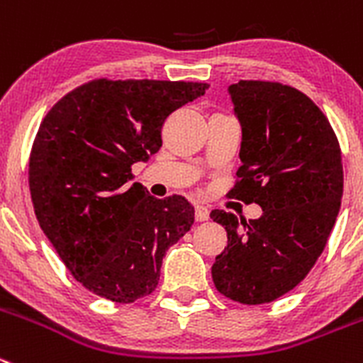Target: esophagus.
Segmentation results:
<instances>
[{"instance_id":"obj_1","label":"esophagus","mask_w":363,"mask_h":363,"mask_svg":"<svg viewBox=\"0 0 363 363\" xmlns=\"http://www.w3.org/2000/svg\"><path fill=\"white\" fill-rule=\"evenodd\" d=\"M195 218H197V222H206L209 218V209L201 204L195 206Z\"/></svg>"}]
</instances>
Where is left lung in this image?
<instances>
[{
    "label": "left lung",
    "mask_w": 363,
    "mask_h": 363,
    "mask_svg": "<svg viewBox=\"0 0 363 363\" xmlns=\"http://www.w3.org/2000/svg\"><path fill=\"white\" fill-rule=\"evenodd\" d=\"M229 94L242 125V166L229 195L263 213L247 222L211 211L228 231L211 276L222 296L265 304L296 289L326 247L344 191L340 145L323 111L296 87L240 80Z\"/></svg>",
    "instance_id": "left-lung-1"
}]
</instances>
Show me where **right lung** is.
Wrapping results in <instances>:
<instances>
[{"label": "right lung", "mask_w": 363, "mask_h": 363, "mask_svg": "<svg viewBox=\"0 0 363 363\" xmlns=\"http://www.w3.org/2000/svg\"><path fill=\"white\" fill-rule=\"evenodd\" d=\"M208 84L98 79L44 116L28 184L40 229L73 277L114 303L155 290L162 258L195 220L182 195L155 199L132 181L161 148L162 123Z\"/></svg>", "instance_id": "obj_1"}]
</instances>
